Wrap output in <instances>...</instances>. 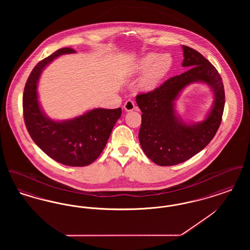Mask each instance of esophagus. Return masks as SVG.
<instances>
[{"instance_id":"34e87169","label":"esophagus","mask_w":250,"mask_h":250,"mask_svg":"<svg viewBox=\"0 0 250 250\" xmlns=\"http://www.w3.org/2000/svg\"><path fill=\"white\" fill-rule=\"evenodd\" d=\"M124 108L125 111H132L136 108V106L132 100H127L124 105Z\"/></svg>"}]
</instances>
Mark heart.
<instances>
[{"mask_svg": "<svg viewBox=\"0 0 250 250\" xmlns=\"http://www.w3.org/2000/svg\"><path fill=\"white\" fill-rule=\"evenodd\" d=\"M171 67L172 58L169 54L150 53L136 62L133 73L138 75L143 73L141 87L144 90H153L166 78Z\"/></svg>", "mask_w": 250, "mask_h": 250, "instance_id": "b5f03b06", "label": "heart"}]
</instances>
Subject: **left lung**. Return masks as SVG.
Wrapping results in <instances>:
<instances>
[{
	"label": "left lung",
	"mask_w": 250,
	"mask_h": 250,
	"mask_svg": "<svg viewBox=\"0 0 250 250\" xmlns=\"http://www.w3.org/2000/svg\"><path fill=\"white\" fill-rule=\"evenodd\" d=\"M182 49V66L188 70L136 97L143 112L139 141L144 154L159 166L183 163L203 150L218 129L224 109V86L214 65L197 50ZM193 83L207 84L213 94L212 105L200 122L185 121L176 109L181 93Z\"/></svg>",
	"instance_id": "left-lung-1"
}]
</instances>
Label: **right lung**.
<instances>
[{
  "instance_id": "1",
  "label": "right lung",
  "mask_w": 250,
  "mask_h": 250,
  "mask_svg": "<svg viewBox=\"0 0 250 250\" xmlns=\"http://www.w3.org/2000/svg\"><path fill=\"white\" fill-rule=\"evenodd\" d=\"M75 52L72 48H61L36 64L24 88L23 116L31 138L46 155L66 166L83 167L94 162L104 150L122 108L95 107L66 120L47 115L37 91L40 76L51 62Z\"/></svg>"
}]
</instances>
